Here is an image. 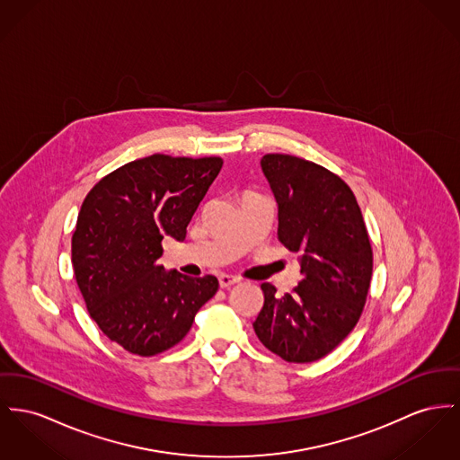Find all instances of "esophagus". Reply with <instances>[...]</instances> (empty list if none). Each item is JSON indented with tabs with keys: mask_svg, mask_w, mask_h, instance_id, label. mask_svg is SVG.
<instances>
[{
	"mask_svg": "<svg viewBox=\"0 0 460 460\" xmlns=\"http://www.w3.org/2000/svg\"><path fill=\"white\" fill-rule=\"evenodd\" d=\"M219 286L221 288H230V286H234V284H237L241 279L237 276H230V274H219Z\"/></svg>",
	"mask_w": 460,
	"mask_h": 460,
	"instance_id": "34e87169",
	"label": "esophagus"
}]
</instances>
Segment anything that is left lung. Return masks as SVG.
Returning a JSON list of instances; mask_svg holds the SVG:
<instances>
[{"label":"left lung","mask_w":460,"mask_h":460,"mask_svg":"<svg viewBox=\"0 0 460 460\" xmlns=\"http://www.w3.org/2000/svg\"><path fill=\"white\" fill-rule=\"evenodd\" d=\"M261 169L276 197L277 237L300 252L302 280L284 296L261 284L265 302L252 328L284 361L312 363L330 354L363 314L373 270L367 225L349 184L323 165L269 154Z\"/></svg>","instance_id":"1"}]
</instances>
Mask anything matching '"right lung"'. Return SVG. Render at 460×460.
I'll list each match as a JSON object with an SVG mask.
<instances>
[{"label": "right lung", "mask_w": 460, "mask_h": 460, "mask_svg": "<svg viewBox=\"0 0 460 460\" xmlns=\"http://www.w3.org/2000/svg\"><path fill=\"white\" fill-rule=\"evenodd\" d=\"M221 165L219 156H145L104 176L82 204L71 239L76 284L99 330L130 354L180 343L217 291L215 276L167 272L158 258L165 235L184 241Z\"/></svg>", "instance_id": "1"}]
</instances>
